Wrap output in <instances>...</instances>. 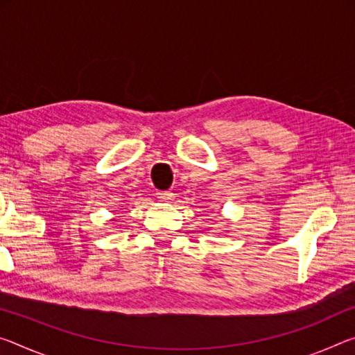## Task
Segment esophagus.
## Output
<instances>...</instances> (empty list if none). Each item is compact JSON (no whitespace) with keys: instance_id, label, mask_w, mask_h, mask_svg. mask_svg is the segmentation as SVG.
Instances as JSON below:
<instances>
[{"instance_id":"1","label":"esophagus","mask_w":355,"mask_h":355,"mask_svg":"<svg viewBox=\"0 0 355 355\" xmlns=\"http://www.w3.org/2000/svg\"><path fill=\"white\" fill-rule=\"evenodd\" d=\"M156 196H157V199L166 200V202L173 199V193H172V191H157Z\"/></svg>"}]
</instances>
